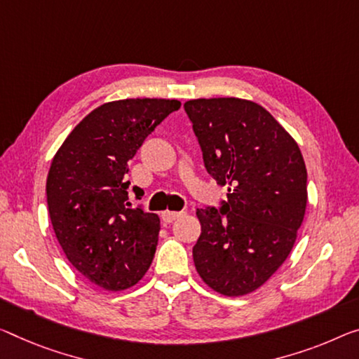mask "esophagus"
I'll list each match as a JSON object with an SVG mask.
<instances>
[{"label":"esophagus","instance_id":"obj_1","mask_svg":"<svg viewBox=\"0 0 359 359\" xmlns=\"http://www.w3.org/2000/svg\"><path fill=\"white\" fill-rule=\"evenodd\" d=\"M183 213H184V212H170V210H165V212H162V219H163L165 223H172V222H175L176 218H180Z\"/></svg>","mask_w":359,"mask_h":359}]
</instances>
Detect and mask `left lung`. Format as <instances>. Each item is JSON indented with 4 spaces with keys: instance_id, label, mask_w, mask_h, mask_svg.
Returning a JSON list of instances; mask_svg holds the SVG:
<instances>
[{
    "instance_id": "8db88e82",
    "label": "left lung",
    "mask_w": 359,
    "mask_h": 359,
    "mask_svg": "<svg viewBox=\"0 0 359 359\" xmlns=\"http://www.w3.org/2000/svg\"><path fill=\"white\" fill-rule=\"evenodd\" d=\"M208 175L228 186L222 207L197 208L192 249L208 287L250 294L289 257L306 208V167L297 142L266 109L245 99L184 102Z\"/></svg>"
}]
</instances>
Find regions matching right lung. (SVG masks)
Returning a JSON list of instances; mask_svg holds the SVG:
<instances>
[{
	"instance_id": "add662e5",
	"label": "right lung",
	"mask_w": 359,
	"mask_h": 359,
	"mask_svg": "<svg viewBox=\"0 0 359 359\" xmlns=\"http://www.w3.org/2000/svg\"><path fill=\"white\" fill-rule=\"evenodd\" d=\"M180 107L176 99L149 97L102 104L53 158L46 196L54 233L76 271L99 287L128 289L151 266L161 219L130 207L126 173L146 137Z\"/></svg>"
}]
</instances>
